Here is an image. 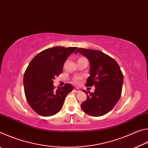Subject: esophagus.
I'll return each mask as SVG.
<instances>
[{
  "label": "esophagus",
  "mask_w": 148,
  "mask_h": 148,
  "mask_svg": "<svg viewBox=\"0 0 148 148\" xmlns=\"http://www.w3.org/2000/svg\"><path fill=\"white\" fill-rule=\"evenodd\" d=\"M73 91H74V92H79L80 91L78 89H77V88H75V89H74Z\"/></svg>",
  "instance_id": "esophagus-1"
}]
</instances>
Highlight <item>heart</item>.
<instances>
[{
    "mask_svg": "<svg viewBox=\"0 0 148 148\" xmlns=\"http://www.w3.org/2000/svg\"><path fill=\"white\" fill-rule=\"evenodd\" d=\"M79 77H76L74 79V82L75 84H79Z\"/></svg>",
    "mask_w": 148,
    "mask_h": 148,
    "instance_id": "1",
    "label": "heart"
}]
</instances>
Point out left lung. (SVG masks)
Segmentation results:
<instances>
[{"label": "left lung", "mask_w": 148, "mask_h": 148, "mask_svg": "<svg viewBox=\"0 0 148 148\" xmlns=\"http://www.w3.org/2000/svg\"><path fill=\"white\" fill-rule=\"evenodd\" d=\"M77 52L89 60L90 76L86 86H95L94 92L84 90L87 99L81 104L84 112L91 116L99 117L108 113L116 106L122 92L123 75L117 62L99 50L77 48Z\"/></svg>", "instance_id": "left-lung-1"}]
</instances>
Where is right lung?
Masks as SVG:
<instances>
[{
  "label": "right lung",
  "instance_id": "1",
  "mask_svg": "<svg viewBox=\"0 0 148 148\" xmlns=\"http://www.w3.org/2000/svg\"><path fill=\"white\" fill-rule=\"evenodd\" d=\"M76 47L56 46L46 49L35 56L23 76L27 101L40 116L48 117L61 110L66 95L73 90L70 84L55 89L53 79L62 73L64 63Z\"/></svg>",
  "mask_w": 148,
  "mask_h": 148
}]
</instances>
